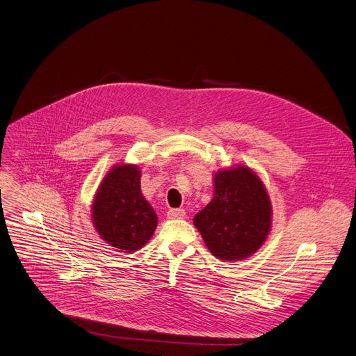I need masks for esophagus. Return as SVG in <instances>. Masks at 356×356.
<instances>
[{
    "label": "esophagus",
    "mask_w": 356,
    "mask_h": 356,
    "mask_svg": "<svg viewBox=\"0 0 356 356\" xmlns=\"http://www.w3.org/2000/svg\"><path fill=\"white\" fill-rule=\"evenodd\" d=\"M186 216L184 209H170L168 211V217L169 218H183Z\"/></svg>",
    "instance_id": "34e87169"
}]
</instances>
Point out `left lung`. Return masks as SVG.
<instances>
[{"label":"left lung","instance_id":"obj_1","mask_svg":"<svg viewBox=\"0 0 356 356\" xmlns=\"http://www.w3.org/2000/svg\"><path fill=\"white\" fill-rule=\"evenodd\" d=\"M267 190L251 169L236 166L214 176V196L193 222L207 248L224 261H238L260 248L271 229Z\"/></svg>","mask_w":356,"mask_h":356}]
</instances>
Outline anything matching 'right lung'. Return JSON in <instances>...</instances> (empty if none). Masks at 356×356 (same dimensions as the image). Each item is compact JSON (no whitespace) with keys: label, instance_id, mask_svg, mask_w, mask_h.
<instances>
[{"label":"right lung","instance_id":"1","mask_svg":"<svg viewBox=\"0 0 356 356\" xmlns=\"http://www.w3.org/2000/svg\"><path fill=\"white\" fill-rule=\"evenodd\" d=\"M92 221L101 238L122 252H134L150 240L157 216L140 191L139 168L111 169L95 195Z\"/></svg>","mask_w":356,"mask_h":356}]
</instances>
